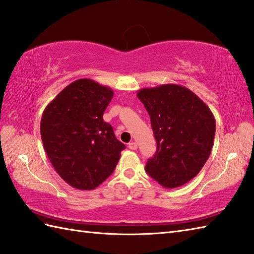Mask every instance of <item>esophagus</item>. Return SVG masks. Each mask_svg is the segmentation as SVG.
I'll return each mask as SVG.
<instances>
[{
    "mask_svg": "<svg viewBox=\"0 0 254 254\" xmlns=\"http://www.w3.org/2000/svg\"><path fill=\"white\" fill-rule=\"evenodd\" d=\"M128 148L130 149H136L137 148V144L135 143V142H131V143H128Z\"/></svg>",
    "mask_w": 254,
    "mask_h": 254,
    "instance_id": "obj_1",
    "label": "esophagus"
}]
</instances>
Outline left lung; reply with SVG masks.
<instances>
[{
  "instance_id": "left-lung-1",
  "label": "left lung",
  "mask_w": 254,
  "mask_h": 254,
  "mask_svg": "<svg viewBox=\"0 0 254 254\" xmlns=\"http://www.w3.org/2000/svg\"><path fill=\"white\" fill-rule=\"evenodd\" d=\"M137 98L150 117L157 143L145 170L166 189L186 185L212 152L216 131L212 111L192 90L176 84L142 88Z\"/></svg>"
}]
</instances>
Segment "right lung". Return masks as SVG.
<instances>
[{
	"mask_svg": "<svg viewBox=\"0 0 254 254\" xmlns=\"http://www.w3.org/2000/svg\"><path fill=\"white\" fill-rule=\"evenodd\" d=\"M113 90L89 78L67 85L42 113L40 134L53 168L69 186L94 190L109 177L126 145L102 119Z\"/></svg>",
	"mask_w": 254,
	"mask_h": 254,
	"instance_id": "right-lung-1",
	"label": "right lung"
}]
</instances>
